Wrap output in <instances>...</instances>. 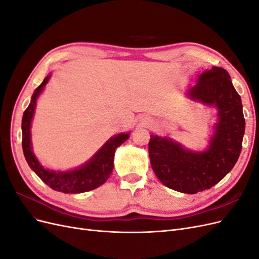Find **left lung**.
Instances as JSON below:
<instances>
[{"mask_svg": "<svg viewBox=\"0 0 259 259\" xmlns=\"http://www.w3.org/2000/svg\"><path fill=\"white\" fill-rule=\"evenodd\" d=\"M187 97L216 108L217 123L208 146L203 151H194L170 137L151 134L149 158L163 185L194 194L215 186L233 168L242 149L245 120L241 97L223 68L204 70L197 84L188 90Z\"/></svg>", "mask_w": 259, "mask_h": 259, "instance_id": "obj_1", "label": "left lung"}]
</instances>
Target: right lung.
Returning a JSON list of instances; mask_svg holds the SVG:
<instances>
[{"label":"right lung","mask_w":259,"mask_h":259,"mask_svg":"<svg viewBox=\"0 0 259 259\" xmlns=\"http://www.w3.org/2000/svg\"><path fill=\"white\" fill-rule=\"evenodd\" d=\"M51 74L45 77L31 96V101L22 115V150L28 165L52 189L64 193H82L96 189L111 175L113 159L117 147L130 138L128 133H120L109 138L99 150L82 165L70 170L45 168L37 160L31 142V123L35 111L36 100L44 91Z\"/></svg>","instance_id":"right-lung-1"}]
</instances>
